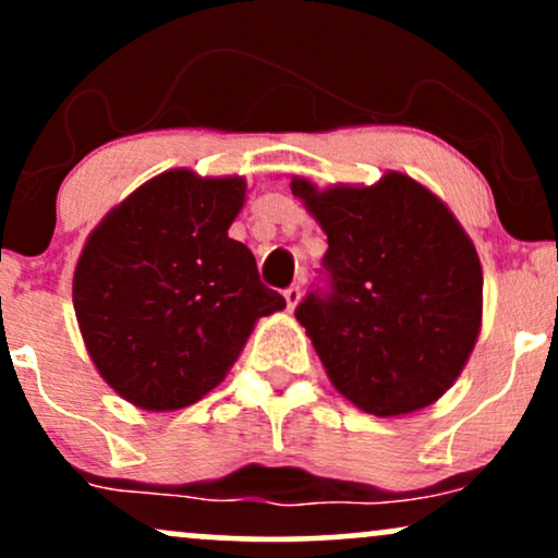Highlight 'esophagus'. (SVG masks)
<instances>
[{"instance_id": "esophagus-1", "label": "esophagus", "mask_w": 558, "mask_h": 558, "mask_svg": "<svg viewBox=\"0 0 558 558\" xmlns=\"http://www.w3.org/2000/svg\"><path fill=\"white\" fill-rule=\"evenodd\" d=\"M283 296H286V304H288V310H293V306H296L299 301H301V288H299V283L288 286L286 291H283Z\"/></svg>"}]
</instances>
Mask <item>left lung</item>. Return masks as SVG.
Segmentation results:
<instances>
[{"label": "left lung", "mask_w": 558, "mask_h": 558, "mask_svg": "<svg viewBox=\"0 0 558 558\" xmlns=\"http://www.w3.org/2000/svg\"><path fill=\"white\" fill-rule=\"evenodd\" d=\"M328 233L296 319L351 403L414 412L451 388L475 349L483 270L457 217L425 185L388 172L373 189L291 183Z\"/></svg>", "instance_id": "obj_1"}]
</instances>
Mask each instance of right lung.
<instances>
[{
    "mask_svg": "<svg viewBox=\"0 0 558 558\" xmlns=\"http://www.w3.org/2000/svg\"><path fill=\"white\" fill-rule=\"evenodd\" d=\"M243 178L170 170L144 183L88 235L73 306L88 354L141 409L191 407L226 377L259 317L286 299L228 239Z\"/></svg>",
    "mask_w": 558,
    "mask_h": 558,
    "instance_id": "1",
    "label": "right lung"
}]
</instances>
